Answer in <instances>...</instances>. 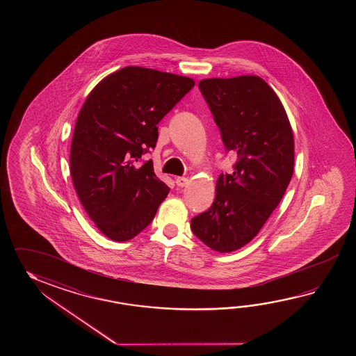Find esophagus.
<instances>
[{
  "mask_svg": "<svg viewBox=\"0 0 356 356\" xmlns=\"http://www.w3.org/2000/svg\"><path fill=\"white\" fill-rule=\"evenodd\" d=\"M175 183L178 187H186L188 184V178H184V177H178L175 178Z\"/></svg>",
  "mask_w": 356,
  "mask_h": 356,
  "instance_id": "1",
  "label": "esophagus"
}]
</instances>
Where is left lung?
Wrapping results in <instances>:
<instances>
[{"label":"left lung","mask_w":356,"mask_h":356,"mask_svg":"<svg viewBox=\"0 0 356 356\" xmlns=\"http://www.w3.org/2000/svg\"><path fill=\"white\" fill-rule=\"evenodd\" d=\"M227 152L238 161L220 175L215 200L191 229L219 253L241 250L280 204L294 172V135L277 94L264 79L242 75L198 83Z\"/></svg>","instance_id":"1"}]
</instances>
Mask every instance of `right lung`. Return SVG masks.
Returning a JSON list of instances; mask_svg holds the SVG:
<instances>
[{
    "label": "right lung",
    "instance_id": "obj_1",
    "mask_svg": "<svg viewBox=\"0 0 356 356\" xmlns=\"http://www.w3.org/2000/svg\"><path fill=\"white\" fill-rule=\"evenodd\" d=\"M193 86L187 76L127 66L106 76L83 102L70 172L83 210L114 242L141 233L168 196L152 160L136 163L156 144V124Z\"/></svg>",
    "mask_w": 356,
    "mask_h": 356
}]
</instances>
